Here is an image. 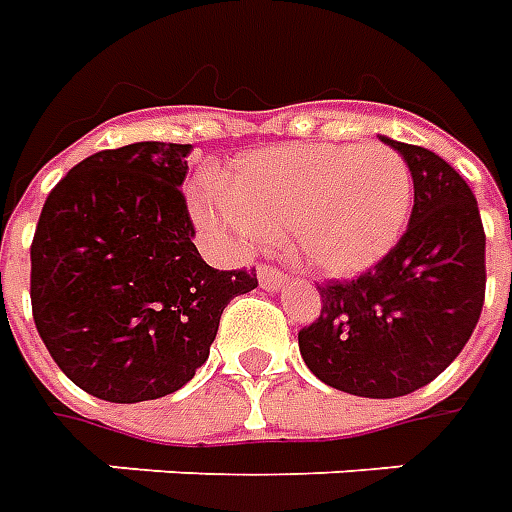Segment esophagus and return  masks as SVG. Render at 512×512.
Returning a JSON list of instances; mask_svg holds the SVG:
<instances>
[{
	"label": "esophagus",
	"mask_w": 512,
	"mask_h": 512,
	"mask_svg": "<svg viewBox=\"0 0 512 512\" xmlns=\"http://www.w3.org/2000/svg\"><path fill=\"white\" fill-rule=\"evenodd\" d=\"M257 279H260V285L268 290H277L282 282H285V271H279L277 266H266V263H260L257 266Z\"/></svg>",
	"instance_id": "esophagus-1"
}]
</instances>
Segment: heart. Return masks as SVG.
I'll use <instances>...</instances> for the list:
<instances>
[{
    "instance_id": "b5f03b06",
    "label": "heart",
    "mask_w": 512,
    "mask_h": 512,
    "mask_svg": "<svg viewBox=\"0 0 512 512\" xmlns=\"http://www.w3.org/2000/svg\"><path fill=\"white\" fill-rule=\"evenodd\" d=\"M411 194V169L392 147L312 142L246 156L230 189L202 183L191 211L224 249H252L288 230L304 266L354 277L397 244Z\"/></svg>"
}]
</instances>
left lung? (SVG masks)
I'll use <instances>...</instances> for the list:
<instances>
[{
	"instance_id": "obj_1",
	"label": "left lung",
	"mask_w": 512,
	"mask_h": 512,
	"mask_svg": "<svg viewBox=\"0 0 512 512\" xmlns=\"http://www.w3.org/2000/svg\"><path fill=\"white\" fill-rule=\"evenodd\" d=\"M384 142L414 180L406 233L365 274L318 285L321 315L299 332L312 373L359 397L430 384L469 343L485 301V230L469 183L428 147Z\"/></svg>"
}]
</instances>
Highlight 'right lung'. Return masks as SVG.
<instances>
[{
    "instance_id": "obj_1",
    "label": "right lung",
    "mask_w": 512,
    "mask_h": 512,
    "mask_svg": "<svg viewBox=\"0 0 512 512\" xmlns=\"http://www.w3.org/2000/svg\"><path fill=\"white\" fill-rule=\"evenodd\" d=\"M191 145L134 142L51 189L32 238V318L73 384L109 403L172 395L205 365L255 268H211L183 197Z\"/></svg>"
}]
</instances>
